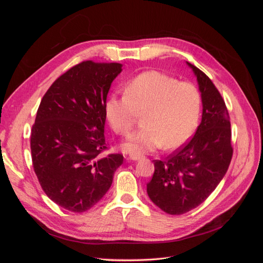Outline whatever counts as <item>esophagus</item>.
<instances>
[{
  "label": "esophagus",
  "mask_w": 263,
  "mask_h": 263,
  "mask_svg": "<svg viewBox=\"0 0 263 263\" xmlns=\"http://www.w3.org/2000/svg\"><path fill=\"white\" fill-rule=\"evenodd\" d=\"M142 158H144V156L138 155V154H132V155H129L128 157H127V159H128V160H134V161L140 160V159H142Z\"/></svg>",
  "instance_id": "1"
}]
</instances>
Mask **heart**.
<instances>
[{
  "mask_svg": "<svg viewBox=\"0 0 263 263\" xmlns=\"http://www.w3.org/2000/svg\"><path fill=\"white\" fill-rule=\"evenodd\" d=\"M201 107V93L193 83L151 70L132 79L125 95H110L104 112L119 135H128L137 112H145V126L123 145L126 153L142 154L185 144L198 124Z\"/></svg>",
  "mask_w": 263,
  "mask_h": 263,
  "instance_id": "1",
  "label": "heart"
}]
</instances>
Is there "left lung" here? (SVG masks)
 <instances>
[{
    "label": "left lung",
    "instance_id": "1",
    "mask_svg": "<svg viewBox=\"0 0 263 263\" xmlns=\"http://www.w3.org/2000/svg\"><path fill=\"white\" fill-rule=\"evenodd\" d=\"M196 76L201 92L202 122L189 142L165 160H155V173L147 184L150 200L170 215L197 208L225 177L233 157L229 114L211 79L186 62Z\"/></svg>",
    "mask_w": 263,
    "mask_h": 263
}]
</instances>
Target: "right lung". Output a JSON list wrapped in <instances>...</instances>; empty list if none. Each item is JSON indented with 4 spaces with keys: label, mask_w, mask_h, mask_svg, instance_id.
I'll list each match as a JSON object with an SVG mask.
<instances>
[{
    "label": "right lung",
    "mask_w": 263,
    "mask_h": 263,
    "mask_svg": "<svg viewBox=\"0 0 263 263\" xmlns=\"http://www.w3.org/2000/svg\"><path fill=\"white\" fill-rule=\"evenodd\" d=\"M121 63L83 61L60 76L44 95L31 128V160L52 202L73 213L97 204L112 185L123 155L101 154L107 93Z\"/></svg>",
    "instance_id": "1"
}]
</instances>
